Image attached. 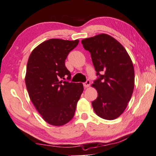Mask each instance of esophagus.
Listing matches in <instances>:
<instances>
[{
	"mask_svg": "<svg viewBox=\"0 0 156 156\" xmlns=\"http://www.w3.org/2000/svg\"><path fill=\"white\" fill-rule=\"evenodd\" d=\"M83 85H84V87H85V88H87L88 87H90V81L89 80H87V81H86L85 83H83Z\"/></svg>",
	"mask_w": 156,
	"mask_h": 156,
	"instance_id": "1",
	"label": "esophagus"
}]
</instances>
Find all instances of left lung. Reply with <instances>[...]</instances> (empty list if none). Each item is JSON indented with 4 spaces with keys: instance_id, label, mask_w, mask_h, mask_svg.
Segmentation results:
<instances>
[{
    "instance_id": "left-lung-1",
    "label": "left lung",
    "mask_w": 156,
    "mask_h": 156,
    "mask_svg": "<svg viewBox=\"0 0 156 156\" xmlns=\"http://www.w3.org/2000/svg\"><path fill=\"white\" fill-rule=\"evenodd\" d=\"M90 51L96 76L92 87L98 97L91 104L98 117L113 120L122 115L131 98L135 85L134 67L122 44L107 34L81 41Z\"/></svg>"
}]
</instances>
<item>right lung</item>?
Masks as SVG:
<instances>
[{"label": "right lung", "instance_id": "1", "mask_svg": "<svg viewBox=\"0 0 156 156\" xmlns=\"http://www.w3.org/2000/svg\"><path fill=\"white\" fill-rule=\"evenodd\" d=\"M78 42L48 39L32 51L27 64L25 81L30 98L43 119L55 126L71 120L83 91L82 83L60 80L71 79L65 62Z\"/></svg>", "mask_w": 156, "mask_h": 156}]
</instances>
